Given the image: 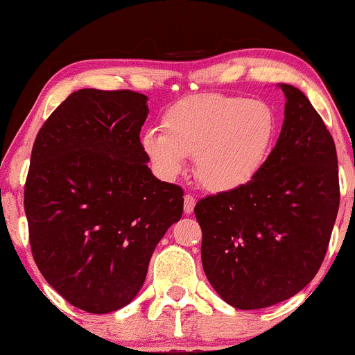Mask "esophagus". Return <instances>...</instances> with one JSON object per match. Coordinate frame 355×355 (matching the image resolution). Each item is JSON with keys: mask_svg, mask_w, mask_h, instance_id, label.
<instances>
[{"mask_svg": "<svg viewBox=\"0 0 355 355\" xmlns=\"http://www.w3.org/2000/svg\"><path fill=\"white\" fill-rule=\"evenodd\" d=\"M195 209V198L191 197V195H185L183 197V210H185V214H191Z\"/></svg>", "mask_w": 355, "mask_h": 355, "instance_id": "esophagus-1", "label": "esophagus"}]
</instances>
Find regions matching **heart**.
Here are the masks:
<instances>
[{"label": "heart", "instance_id": "b5f03b06", "mask_svg": "<svg viewBox=\"0 0 355 355\" xmlns=\"http://www.w3.org/2000/svg\"><path fill=\"white\" fill-rule=\"evenodd\" d=\"M275 110L239 95H195L162 116V133L146 132L141 148L158 173L175 178L193 157L203 189L225 193L250 185L268 162L277 140Z\"/></svg>", "mask_w": 355, "mask_h": 355}]
</instances>
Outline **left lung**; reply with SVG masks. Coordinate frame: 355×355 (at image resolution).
Masks as SVG:
<instances>
[{"label": "left lung", "instance_id": "8db88e82", "mask_svg": "<svg viewBox=\"0 0 355 355\" xmlns=\"http://www.w3.org/2000/svg\"><path fill=\"white\" fill-rule=\"evenodd\" d=\"M280 88L285 120L262 172L243 189L202 198L193 210L207 279L242 311L282 302L311 282L339 211L331 132L299 88Z\"/></svg>", "mask_w": 355, "mask_h": 355}]
</instances>
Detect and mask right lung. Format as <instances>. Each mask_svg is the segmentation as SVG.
<instances>
[{"label":"right lung","instance_id":"add662e5","mask_svg":"<svg viewBox=\"0 0 355 355\" xmlns=\"http://www.w3.org/2000/svg\"><path fill=\"white\" fill-rule=\"evenodd\" d=\"M148 107L132 89L83 88L36 135L24 183L31 254L48 284L89 313L125 307L183 211V190L150 172Z\"/></svg>","mask_w":355,"mask_h":355}]
</instances>
